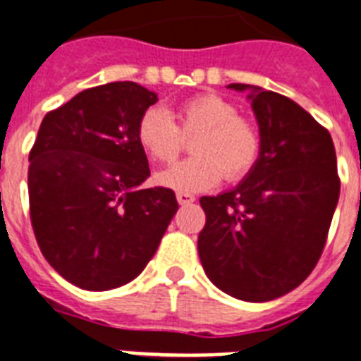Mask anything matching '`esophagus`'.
Masks as SVG:
<instances>
[{"label": "esophagus", "instance_id": "esophagus-1", "mask_svg": "<svg viewBox=\"0 0 361 361\" xmlns=\"http://www.w3.org/2000/svg\"><path fill=\"white\" fill-rule=\"evenodd\" d=\"M177 201L180 207H188V204L195 202V195H192V193H177Z\"/></svg>", "mask_w": 361, "mask_h": 361}]
</instances>
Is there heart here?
Returning a JSON list of instances; mask_svg holds the SVG:
<instances>
[{
	"mask_svg": "<svg viewBox=\"0 0 361 361\" xmlns=\"http://www.w3.org/2000/svg\"><path fill=\"white\" fill-rule=\"evenodd\" d=\"M136 134L142 149L157 162L175 160L184 149V138H193L192 159L154 175L159 186L178 193L210 190L223 175L228 183L241 180L262 154V136L255 121L238 114V106L217 94L184 99L173 118L157 106L147 109Z\"/></svg>",
	"mask_w": 361,
	"mask_h": 361,
	"instance_id": "obj_1",
	"label": "heart"
}]
</instances>
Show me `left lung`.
Returning <instances> with one entry per match:
<instances>
[{
  "instance_id": "obj_1",
  "label": "left lung",
  "mask_w": 361,
  "mask_h": 361,
  "mask_svg": "<svg viewBox=\"0 0 361 361\" xmlns=\"http://www.w3.org/2000/svg\"><path fill=\"white\" fill-rule=\"evenodd\" d=\"M262 154L234 190L201 197L207 214L197 249L202 269L225 293L266 302L314 271L339 199L332 136L286 95L251 85Z\"/></svg>"
}]
</instances>
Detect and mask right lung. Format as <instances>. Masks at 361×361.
<instances>
[{
    "label": "right lung",
    "instance_id": "obj_1",
    "mask_svg": "<svg viewBox=\"0 0 361 361\" xmlns=\"http://www.w3.org/2000/svg\"><path fill=\"white\" fill-rule=\"evenodd\" d=\"M159 101L121 80L82 90L47 112L29 153V212L42 255L88 291L120 288L144 271L178 210L151 175L138 121Z\"/></svg>",
    "mask_w": 361,
    "mask_h": 361
}]
</instances>
